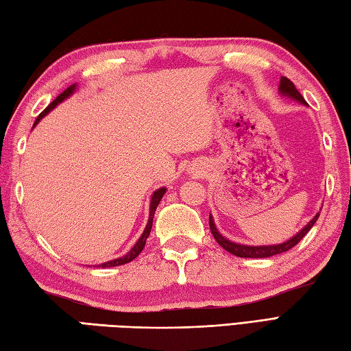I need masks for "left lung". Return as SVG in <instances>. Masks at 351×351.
Segmentation results:
<instances>
[{"instance_id": "obj_1", "label": "left lung", "mask_w": 351, "mask_h": 351, "mask_svg": "<svg viewBox=\"0 0 351 351\" xmlns=\"http://www.w3.org/2000/svg\"><path fill=\"white\" fill-rule=\"evenodd\" d=\"M280 92H282L283 95L292 97L294 99H297V101L306 104L303 95L300 94V92L295 88V84L292 83L289 78L282 77V80H280ZM318 217H319V212L309 221V224H307L304 228H302V230H300L294 236V238H291L289 241H286V242H283V244H278V245L252 247V245H244V244H242V245L241 244H234V242L228 241V239L224 238V236L219 234V232L217 230V227H215V223H213V219H212L210 215H209V227H210V232L213 234V238H215V241L218 242V244L223 247L224 250H227L228 253H232V254L238 256V257H250V259H252V257H254V259H257V257H269V256L280 254V253L288 252V250H291L292 247H295L298 242L304 238L306 233L309 232L311 228L313 227V224L317 223Z\"/></svg>"}]
</instances>
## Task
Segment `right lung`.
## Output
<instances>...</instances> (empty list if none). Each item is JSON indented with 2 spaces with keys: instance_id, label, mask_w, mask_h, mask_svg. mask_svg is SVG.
<instances>
[{
  "instance_id": "obj_1",
  "label": "right lung",
  "mask_w": 351,
  "mask_h": 351,
  "mask_svg": "<svg viewBox=\"0 0 351 351\" xmlns=\"http://www.w3.org/2000/svg\"><path fill=\"white\" fill-rule=\"evenodd\" d=\"M74 89H75V84H71L69 88H66L65 90L62 92L60 95H57V98L54 99L53 103H49L48 106H47V109L44 110V112H40V115L36 118V121H34V125L39 123V119L40 118H44L47 113L53 109V107L57 104V103H60V101H63V99H65L66 97H69L71 94H73L74 92ZM165 188H160V189H157L154 194H153V197H152V206H149V218H148V224H147V227H145V230H144V233H142V236L139 238V241L136 242L134 244V247L130 250V252H128L125 256H123V257H119V259H115V261H110V262H106V263H101V265H98V267H101V268H109V267H118V265H124V263H128V262H132L134 257H138L139 256V253L142 252V250H144V247H145V242H147V238H148V234H149V232H152V227H153V218H154V212H156V207H157V204L160 203V199H162V197H163V194H165Z\"/></svg>"
}]
</instances>
